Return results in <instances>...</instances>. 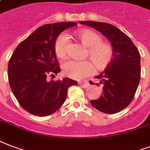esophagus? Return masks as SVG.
<instances>
[{"mask_svg": "<svg viewBox=\"0 0 150 150\" xmlns=\"http://www.w3.org/2000/svg\"><path fill=\"white\" fill-rule=\"evenodd\" d=\"M78 84H79V85H81V87L84 88H88L89 86V84H88V81H80Z\"/></svg>", "mask_w": 150, "mask_h": 150, "instance_id": "34e87169", "label": "esophagus"}]
</instances>
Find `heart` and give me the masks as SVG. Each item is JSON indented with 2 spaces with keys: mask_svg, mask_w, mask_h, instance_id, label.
Returning a JSON list of instances; mask_svg holds the SVG:
<instances>
[{
  "mask_svg": "<svg viewBox=\"0 0 150 150\" xmlns=\"http://www.w3.org/2000/svg\"><path fill=\"white\" fill-rule=\"evenodd\" d=\"M74 35L82 44L87 47L84 58L90 59L98 70H103L111 65L115 55L114 47L111 43L103 41L100 35L88 28L81 29L76 31ZM67 47V38L65 35L61 34L56 38L54 44L56 56L59 58H65ZM91 62L89 60L66 61L62 64L64 74L70 78L82 79L91 75L94 71V66Z\"/></svg>",
  "mask_w": 150,
  "mask_h": 150,
  "instance_id": "heart-1",
  "label": "heart"
}]
</instances>
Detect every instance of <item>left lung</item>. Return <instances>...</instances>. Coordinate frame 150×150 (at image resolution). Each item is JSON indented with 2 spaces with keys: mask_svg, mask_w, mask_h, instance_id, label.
<instances>
[{
  "mask_svg": "<svg viewBox=\"0 0 150 150\" xmlns=\"http://www.w3.org/2000/svg\"><path fill=\"white\" fill-rule=\"evenodd\" d=\"M103 34L114 47L112 62L96 78L100 80L103 94L91 100L96 109L106 114H115L129 105L134 97L141 77L140 54L131 39L110 23L94 21H80ZM90 84H94L91 81ZM100 84L97 83L98 86Z\"/></svg>",
  "mask_w": 150,
  "mask_h": 150,
  "instance_id": "8db88e82",
  "label": "left lung"
}]
</instances>
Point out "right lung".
Wrapping results in <instances>:
<instances>
[{
    "label": "right lung",
    "instance_id": "add662e5",
    "mask_svg": "<svg viewBox=\"0 0 150 150\" xmlns=\"http://www.w3.org/2000/svg\"><path fill=\"white\" fill-rule=\"evenodd\" d=\"M75 22L45 24L18 45L8 62V76L13 94L25 111L47 116L60 108L68 88L77 81L69 78L50 80L61 71L54 50L56 38Z\"/></svg>",
    "mask_w": 150,
    "mask_h": 150
}]
</instances>
